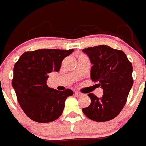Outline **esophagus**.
<instances>
[{
  "label": "esophagus",
  "mask_w": 146,
  "mask_h": 146,
  "mask_svg": "<svg viewBox=\"0 0 146 146\" xmlns=\"http://www.w3.org/2000/svg\"><path fill=\"white\" fill-rule=\"evenodd\" d=\"M74 94H75L76 96H82V94H81V93L78 92V91H77V92L74 93Z\"/></svg>",
  "instance_id": "esophagus-1"
}]
</instances>
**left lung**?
I'll return each mask as SVG.
<instances>
[{
    "label": "left lung",
    "mask_w": 146,
    "mask_h": 146,
    "mask_svg": "<svg viewBox=\"0 0 146 146\" xmlns=\"http://www.w3.org/2000/svg\"><path fill=\"white\" fill-rule=\"evenodd\" d=\"M93 64L91 78L99 82L103 89L101 98L88 94L91 104L82 108L88 118L97 122L113 119L124 107L133 86L132 65L126 54L108 45H99L82 50Z\"/></svg>",
    "instance_id": "8db88e82"
}]
</instances>
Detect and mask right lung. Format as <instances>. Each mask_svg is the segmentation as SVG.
Returning a JSON list of instances; mask_svg holds the SVG:
<instances>
[{
	"label": "right lung",
	"instance_id": "obj_1",
	"mask_svg": "<svg viewBox=\"0 0 146 146\" xmlns=\"http://www.w3.org/2000/svg\"><path fill=\"white\" fill-rule=\"evenodd\" d=\"M74 50L41 49L25 52L14 67L12 86L18 102L27 116L38 123H49L61 115L71 89L58 91L49 88V74L58 72L61 63Z\"/></svg>",
	"mask_w": 146,
	"mask_h": 146
}]
</instances>
